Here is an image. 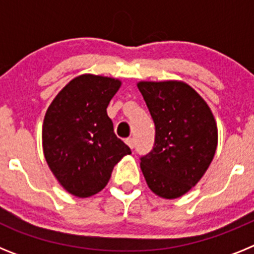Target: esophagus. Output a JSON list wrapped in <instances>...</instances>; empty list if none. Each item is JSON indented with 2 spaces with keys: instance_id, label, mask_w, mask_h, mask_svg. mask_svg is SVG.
<instances>
[{
  "instance_id": "obj_1",
  "label": "esophagus",
  "mask_w": 254,
  "mask_h": 254,
  "mask_svg": "<svg viewBox=\"0 0 254 254\" xmlns=\"http://www.w3.org/2000/svg\"><path fill=\"white\" fill-rule=\"evenodd\" d=\"M126 143H127V145H128L129 149H133V146H134V141H133V138H132V137L126 138Z\"/></svg>"
}]
</instances>
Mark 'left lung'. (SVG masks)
Listing matches in <instances>:
<instances>
[{
  "label": "left lung",
  "mask_w": 254,
  "mask_h": 254,
  "mask_svg": "<svg viewBox=\"0 0 254 254\" xmlns=\"http://www.w3.org/2000/svg\"><path fill=\"white\" fill-rule=\"evenodd\" d=\"M138 90L155 123V143L141 158L147 186L174 199L202 178L217 147V126L207 103L183 81H140Z\"/></svg>",
  "instance_id": "left-lung-1"
}]
</instances>
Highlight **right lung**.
<instances>
[{
  "mask_svg": "<svg viewBox=\"0 0 254 254\" xmlns=\"http://www.w3.org/2000/svg\"><path fill=\"white\" fill-rule=\"evenodd\" d=\"M121 85L118 78L80 75L47 109L42 129L44 158L58 183L73 196L85 198L100 192L114 165L131 154L107 114Z\"/></svg>",
  "mask_w": 254,
  "mask_h": 254,
  "instance_id": "add662e5",
  "label": "right lung"
}]
</instances>
